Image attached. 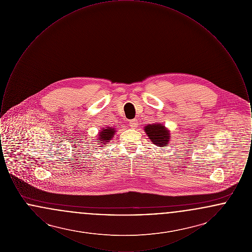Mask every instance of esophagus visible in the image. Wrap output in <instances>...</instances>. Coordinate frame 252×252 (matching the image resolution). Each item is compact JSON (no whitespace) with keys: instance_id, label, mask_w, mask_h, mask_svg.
Masks as SVG:
<instances>
[{"instance_id":"esophagus-1","label":"esophagus","mask_w":252,"mask_h":252,"mask_svg":"<svg viewBox=\"0 0 252 252\" xmlns=\"http://www.w3.org/2000/svg\"><path fill=\"white\" fill-rule=\"evenodd\" d=\"M129 126L131 128H136L138 126V121L137 119H133L129 122Z\"/></svg>"}]
</instances>
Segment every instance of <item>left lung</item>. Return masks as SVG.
Instances as JSON below:
<instances>
[{
  "label": "left lung",
  "mask_w": 252,
  "mask_h": 252,
  "mask_svg": "<svg viewBox=\"0 0 252 252\" xmlns=\"http://www.w3.org/2000/svg\"><path fill=\"white\" fill-rule=\"evenodd\" d=\"M145 133L152 141V143L159 147H165L170 139L169 131L160 124L148 125L144 127Z\"/></svg>",
  "instance_id": "left-lung-1"
}]
</instances>
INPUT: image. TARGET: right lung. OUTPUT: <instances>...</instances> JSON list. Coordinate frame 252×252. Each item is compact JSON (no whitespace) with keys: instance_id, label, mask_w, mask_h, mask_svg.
Instances as JSON below:
<instances>
[{"instance_id":"right-lung-1","label":"right lung","mask_w":252,"mask_h":252,"mask_svg":"<svg viewBox=\"0 0 252 252\" xmlns=\"http://www.w3.org/2000/svg\"><path fill=\"white\" fill-rule=\"evenodd\" d=\"M114 133H115V129H114V128H111V127L104 128V129L101 131V133L99 134V136H100L99 139H100V140H99L98 142H101V143H103V144L108 143L109 140L113 137Z\"/></svg>"}]
</instances>
